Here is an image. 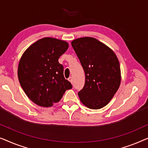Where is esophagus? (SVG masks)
<instances>
[{"label":"esophagus","mask_w":148,"mask_h":148,"mask_svg":"<svg viewBox=\"0 0 148 148\" xmlns=\"http://www.w3.org/2000/svg\"><path fill=\"white\" fill-rule=\"evenodd\" d=\"M68 80H69L70 82L72 83H72H73V79H72V77H70V78H68Z\"/></svg>","instance_id":"1"}]
</instances>
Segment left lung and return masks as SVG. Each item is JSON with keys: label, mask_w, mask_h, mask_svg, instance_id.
<instances>
[{"label": "left lung", "mask_w": 148, "mask_h": 148, "mask_svg": "<svg viewBox=\"0 0 148 148\" xmlns=\"http://www.w3.org/2000/svg\"><path fill=\"white\" fill-rule=\"evenodd\" d=\"M71 44L85 73V84L78 92V97L89 109H101L119 88L118 58L111 49L93 37L74 39Z\"/></svg>", "instance_id": "left-lung-1"}]
</instances>
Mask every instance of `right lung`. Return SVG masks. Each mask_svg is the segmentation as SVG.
Segmentation results:
<instances>
[{"instance_id":"add662e5","label":"right lung","mask_w":148,"mask_h":148,"mask_svg":"<svg viewBox=\"0 0 148 148\" xmlns=\"http://www.w3.org/2000/svg\"><path fill=\"white\" fill-rule=\"evenodd\" d=\"M68 48L65 41L45 37L30 45L21 58L18 78L27 96L36 105L51 107L72 88L58 59Z\"/></svg>"}]
</instances>
